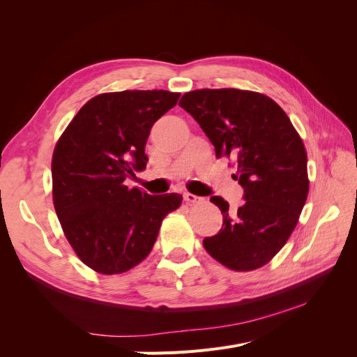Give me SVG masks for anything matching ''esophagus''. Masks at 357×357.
Segmentation results:
<instances>
[{
	"instance_id": "1",
	"label": "esophagus",
	"mask_w": 357,
	"mask_h": 357,
	"mask_svg": "<svg viewBox=\"0 0 357 357\" xmlns=\"http://www.w3.org/2000/svg\"><path fill=\"white\" fill-rule=\"evenodd\" d=\"M183 198H185V201H186L188 204H197V202H201V201H202L201 197L193 195V193H189V192L183 193Z\"/></svg>"
}]
</instances>
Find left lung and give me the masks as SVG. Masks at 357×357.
<instances>
[{"label":"left lung","instance_id":"1","mask_svg":"<svg viewBox=\"0 0 357 357\" xmlns=\"http://www.w3.org/2000/svg\"><path fill=\"white\" fill-rule=\"evenodd\" d=\"M202 128L215 158L231 156L245 202L223 214L222 229L204 238L205 250L234 271H252L282 250L308 195L307 152L290 119L266 95L241 89H198L178 102Z\"/></svg>","mask_w":357,"mask_h":357}]
</instances>
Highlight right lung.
Instances as JSON below:
<instances>
[{
	"mask_svg": "<svg viewBox=\"0 0 357 357\" xmlns=\"http://www.w3.org/2000/svg\"><path fill=\"white\" fill-rule=\"evenodd\" d=\"M180 93L123 91L93 96L74 116L52 158L53 205L68 243L93 271L122 274L147 257L181 195L125 186L147 164L153 123Z\"/></svg>",
	"mask_w": 357,
	"mask_h": 357,
	"instance_id": "right-lung-1",
	"label": "right lung"
}]
</instances>
